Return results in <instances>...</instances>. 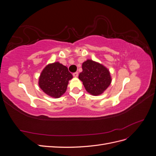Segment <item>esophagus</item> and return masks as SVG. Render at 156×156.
<instances>
[{
	"label": "esophagus",
	"mask_w": 156,
	"mask_h": 156,
	"mask_svg": "<svg viewBox=\"0 0 156 156\" xmlns=\"http://www.w3.org/2000/svg\"><path fill=\"white\" fill-rule=\"evenodd\" d=\"M73 76L74 77H78V72H75L73 73Z\"/></svg>",
	"instance_id": "obj_1"
}]
</instances>
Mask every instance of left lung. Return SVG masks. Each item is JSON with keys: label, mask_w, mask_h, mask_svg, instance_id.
Segmentation results:
<instances>
[{"label": "left lung", "mask_w": 156, "mask_h": 156, "mask_svg": "<svg viewBox=\"0 0 156 156\" xmlns=\"http://www.w3.org/2000/svg\"><path fill=\"white\" fill-rule=\"evenodd\" d=\"M82 69L79 79L89 94L99 96L109 87L112 81L110 72L103 64L88 59L83 63Z\"/></svg>", "instance_id": "obj_1"}]
</instances>
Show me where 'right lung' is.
<instances>
[{
  "mask_svg": "<svg viewBox=\"0 0 156 156\" xmlns=\"http://www.w3.org/2000/svg\"><path fill=\"white\" fill-rule=\"evenodd\" d=\"M73 78L66 66L58 62L49 64L42 70L38 84L44 93L58 98L66 91L68 82Z\"/></svg>",
  "mask_w": 156,
  "mask_h": 156,
  "instance_id": "obj_1",
  "label": "right lung"
}]
</instances>
